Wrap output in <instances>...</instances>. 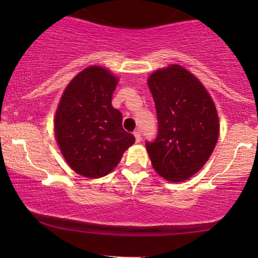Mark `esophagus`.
I'll use <instances>...</instances> for the list:
<instances>
[{"label":"esophagus","mask_w":258,"mask_h":258,"mask_svg":"<svg viewBox=\"0 0 258 258\" xmlns=\"http://www.w3.org/2000/svg\"><path fill=\"white\" fill-rule=\"evenodd\" d=\"M133 135H135V137H136V142H137V143H139V142L142 141L141 131H135V132H133Z\"/></svg>","instance_id":"34e87169"}]
</instances>
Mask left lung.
<instances>
[{"label": "left lung", "mask_w": 258, "mask_h": 258, "mask_svg": "<svg viewBox=\"0 0 258 258\" xmlns=\"http://www.w3.org/2000/svg\"><path fill=\"white\" fill-rule=\"evenodd\" d=\"M158 116V136L146 142L153 167L170 182L195 174L211 156L220 133L214 100L193 74L179 65L148 79Z\"/></svg>", "instance_id": "1"}]
</instances>
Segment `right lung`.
<instances>
[{
	"mask_svg": "<svg viewBox=\"0 0 258 258\" xmlns=\"http://www.w3.org/2000/svg\"><path fill=\"white\" fill-rule=\"evenodd\" d=\"M116 85L112 74L92 65L72 80L59 102L54 120L58 146L81 176L108 174L136 141L122 128V114L111 105Z\"/></svg>",
	"mask_w": 258,
	"mask_h": 258,
	"instance_id": "obj_1",
	"label": "right lung"
}]
</instances>
